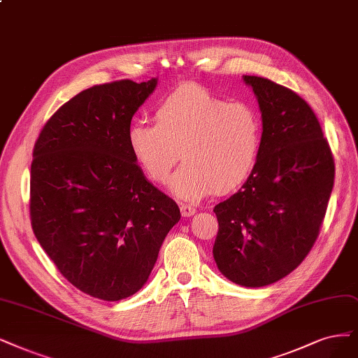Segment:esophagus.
Listing matches in <instances>:
<instances>
[{
    "mask_svg": "<svg viewBox=\"0 0 358 358\" xmlns=\"http://www.w3.org/2000/svg\"><path fill=\"white\" fill-rule=\"evenodd\" d=\"M180 209H181L182 217H192V215L196 214V208L192 206V205H189V203H181Z\"/></svg>",
    "mask_w": 358,
    "mask_h": 358,
    "instance_id": "34e87169",
    "label": "esophagus"
}]
</instances>
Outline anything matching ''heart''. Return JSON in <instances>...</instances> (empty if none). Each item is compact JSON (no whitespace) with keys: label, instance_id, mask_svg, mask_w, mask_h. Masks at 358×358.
Masks as SVG:
<instances>
[{"label":"heart","instance_id":"1","mask_svg":"<svg viewBox=\"0 0 358 358\" xmlns=\"http://www.w3.org/2000/svg\"><path fill=\"white\" fill-rule=\"evenodd\" d=\"M155 119L156 124L129 125V149L157 184L168 181L181 156L186 159L171 181L172 193L181 199H201L215 189L233 192L258 165L262 119L254 106L229 103L201 85L187 84L159 103Z\"/></svg>","mask_w":358,"mask_h":358}]
</instances>
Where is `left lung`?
Returning <instances> with one entry per match:
<instances>
[{
	"instance_id": "1",
	"label": "left lung",
	"mask_w": 358,
	"mask_h": 358,
	"mask_svg": "<svg viewBox=\"0 0 358 358\" xmlns=\"http://www.w3.org/2000/svg\"><path fill=\"white\" fill-rule=\"evenodd\" d=\"M262 117L258 165L220 202L214 259L233 283L271 285L292 273L315 243L334 189L335 162L319 119L296 92L245 75Z\"/></svg>"
}]
</instances>
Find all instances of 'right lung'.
Returning <instances> with one entry per match:
<instances>
[{
	"label": "right lung",
	"instance_id": "add662e5",
	"mask_svg": "<svg viewBox=\"0 0 358 358\" xmlns=\"http://www.w3.org/2000/svg\"><path fill=\"white\" fill-rule=\"evenodd\" d=\"M156 84L122 79L81 91L48 119L34 148L35 237L66 280L103 301L144 286L181 218L128 144L131 119Z\"/></svg>",
	"mask_w": 358,
	"mask_h": 358
}]
</instances>
